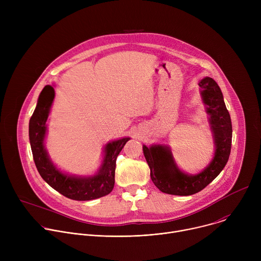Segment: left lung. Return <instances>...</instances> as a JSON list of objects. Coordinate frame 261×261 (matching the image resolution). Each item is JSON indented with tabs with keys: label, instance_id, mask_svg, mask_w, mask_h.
I'll use <instances>...</instances> for the list:
<instances>
[{
	"label": "left lung",
	"instance_id": "1",
	"mask_svg": "<svg viewBox=\"0 0 261 261\" xmlns=\"http://www.w3.org/2000/svg\"><path fill=\"white\" fill-rule=\"evenodd\" d=\"M198 86L215 145L214 156L200 172L189 174L179 169L167 144H143V155L151 169V178L163 193L188 196L201 191L219 175L230 155L232 126L221 89L211 77L202 79Z\"/></svg>",
	"mask_w": 261,
	"mask_h": 261
}]
</instances>
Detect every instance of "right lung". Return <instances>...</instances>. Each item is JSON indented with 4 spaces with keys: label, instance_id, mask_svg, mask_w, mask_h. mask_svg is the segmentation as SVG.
<instances>
[{
    "label": "right lung",
    "instance_id": "obj_1",
    "mask_svg": "<svg viewBox=\"0 0 261 261\" xmlns=\"http://www.w3.org/2000/svg\"><path fill=\"white\" fill-rule=\"evenodd\" d=\"M54 99V86H45L29 123L30 143L38 172L51 188L73 200H93L109 194L115 186L117 158L130 137H123L105 144L102 163L96 173L76 175L64 172L53 162L44 143Z\"/></svg>",
    "mask_w": 261,
    "mask_h": 261
}]
</instances>
